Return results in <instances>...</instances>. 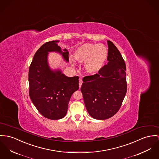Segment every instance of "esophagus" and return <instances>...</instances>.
I'll list each match as a JSON object with an SVG mask.
<instances>
[{
    "label": "esophagus",
    "instance_id": "1",
    "mask_svg": "<svg viewBox=\"0 0 159 159\" xmlns=\"http://www.w3.org/2000/svg\"><path fill=\"white\" fill-rule=\"evenodd\" d=\"M82 83H83V82H82V80L80 79V80H79V88H80L81 87V86H82Z\"/></svg>",
    "mask_w": 159,
    "mask_h": 159
}]
</instances>
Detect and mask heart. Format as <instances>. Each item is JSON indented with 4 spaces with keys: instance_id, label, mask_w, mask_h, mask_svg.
Here are the masks:
<instances>
[{
    "instance_id": "obj_1",
    "label": "heart",
    "mask_w": 159,
    "mask_h": 159,
    "mask_svg": "<svg viewBox=\"0 0 159 159\" xmlns=\"http://www.w3.org/2000/svg\"><path fill=\"white\" fill-rule=\"evenodd\" d=\"M108 55L105 45L98 43H86L81 45L75 50L74 59L85 63V69L89 73H96L103 66ZM72 62H74L71 60Z\"/></svg>"
}]
</instances>
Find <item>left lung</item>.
Returning a JSON list of instances; mask_svg holds the SVG:
<instances>
[{"instance_id":"obj_1","label":"left lung","mask_w":159,"mask_h":159,"mask_svg":"<svg viewBox=\"0 0 159 159\" xmlns=\"http://www.w3.org/2000/svg\"><path fill=\"white\" fill-rule=\"evenodd\" d=\"M108 63L98 74L83 78L80 90L86 108L94 119L105 120L119 110L127 91L126 65L114 44L108 40Z\"/></svg>"}]
</instances>
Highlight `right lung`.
<instances>
[{
	"instance_id": "add662e5",
	"label": "right lung",
	"mask_w": 159,
	"mask_h": 159,
	"mask_svg": "<svg viewBox=\"0 0 159 159\" xmlns=\"http://www.w3.org/2000/svg\"><path fill=\"white\" fill-rule=\"evenodd\" d=\"M59 40L46 42L37 51L29 68V94L38 111L45 117L58 120L67 112L72 94L79 88L78 76L69 77L61 70H52L48 63V52L61 54L69 61V52L61 51Z\"/></svg>"
}]
</instances>
